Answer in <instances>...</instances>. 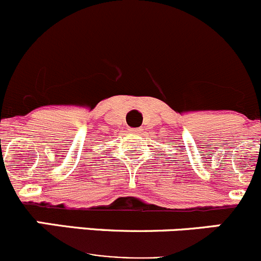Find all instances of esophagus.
Returning a JSON list of instances; mask_svg holds the SVG:
<instances>
[{
  "label": "esophagus",
  "instance_id": "34e87169",
  "mask_svg": "<svg viewBox=\"0 0 261 261\" xmlns=\"http://www.w3.org/2000/svg\"><path fill=\"white\" fill-rule=\"evenodd\" d=\"M129 133H141V128H129Z\"/></svg>",
  "mask_w": 261,
  "mask_h": 261
}]
</instances>
